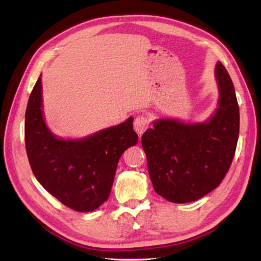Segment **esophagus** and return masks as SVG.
<instances>
[{
    "mask_svg": "<svg viewBox=\"0 0 261 261\" xmlns=\"http://www.w3.org/2000/svg\"><path fill=\"white\" fill-rule=\"evenodd\" d=\"M134 126H135V130L137 134L141 136L143 132L148 129L149 119L145 115L137 116V118L135 119V122H134Z\"/></svg>",
    "mask_w": 261,
    "mask_h": 261,
    "instance_id": "esophagus-1",
    "label": "esophagus"
}]
</instances>
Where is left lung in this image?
I'll list each match as a JSON object with an SVG mask.
<instances>
[{
  "mask_svg": "<svg viewBox=\"0 0 261 261\" xmlns=\"http://www.w3.org/2000/svg\"><path fill=\"white\" fill-rule=\"evenodd\" d=\"M219 108L203 123L163 119L141 138L153 190L169 202L197 201L223 180L233 160L240 114L228 70L218 62Z\"/></svg>",
  "mask_w": 261,
  "mask_h": 261,
  "instance_id": "obj_1",
  "label": "left lung"
}]
</instances>
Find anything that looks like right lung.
Segmentation results:
<instances>
[{"label":"right lung","mask_w":261,"mask_h":261,"mask_svg":"<svg viewBox=\"0 0 261 261\" xmlns=\"http://www.w3.org/2000/svg\"><path fill=\"white\" fill-rule=\"evenodd\" d=\"M134 119L79 140H64L48 129L42 114L41 76L25 111L24 140L32 173L46 191L77 212H91L107 201L116 166L137 145Z\"/></svg>","instance_id":"right-lung-1"}]
</instances>
